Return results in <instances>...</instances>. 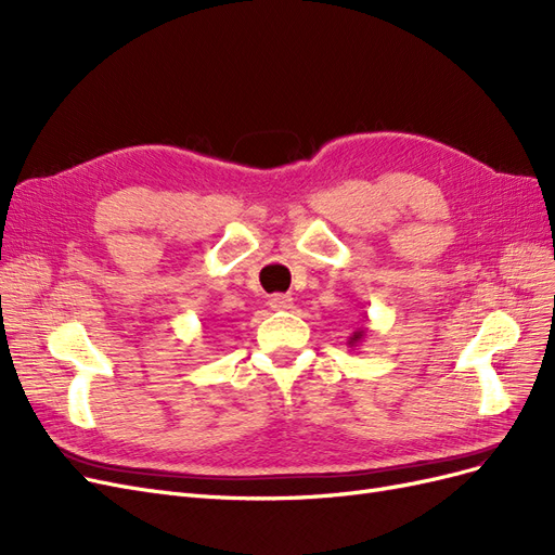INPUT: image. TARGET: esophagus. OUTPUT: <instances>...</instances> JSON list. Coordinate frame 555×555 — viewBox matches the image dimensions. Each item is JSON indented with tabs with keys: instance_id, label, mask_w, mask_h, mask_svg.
I'll list each match as a JSON object with an SVG mask.
<instances>
[{
	"instance_id": "obj_1",
	"label": "esophagus",
	"mask_w": 555,
	"mask_h": 555,
	"mask_svg": "<svg viewBox=\"0 0 555 555\" xmlns=\"http://www.w3.org/2000/svg\"><path fill=\"white\" fill-rule=\"evenodd\" d=\"M268 306L273 310H292L294 308V298L289 294H273L268 298Z\"/></svg>"
}]
</instances>
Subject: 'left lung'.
Returning <instances> with one entry per match:
<instances>
[{
	"label": "left lung",
	"mask_w": 555,
	"mask_h": 555,
	"mask_svg": "<svg viewBox=\"0 0 555 555\" xmlns=\"http://www.w3.org/2000/svg\"><path fill=\"white\" fill-rule=\"evenodd\" d=\"M363 338H365V331H363V328H361V331H354V333H351V335H349V340H347V345H349L351 349H354V347H357V345H359V343H361Z\"/></svg>",
	"instance_id": "1"
}]
</instances>
